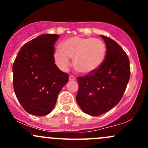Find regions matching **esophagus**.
Wrapping results in <instances>:
<instances>
[{"instance_id": "obj_1", "label": "esophagus", "mask_w": 148, "mask_h": 148, "mask_svg": "<svg viewBox=\"0 0 148 148\" xmlns=\"http://www.w3.org/2000/svg\"><path fill=\"white\" fill-rule=\"evenodd\" d=\"M69 81H74V80H76V77H74V76H69Z\"/></svg>"}]
</instances>
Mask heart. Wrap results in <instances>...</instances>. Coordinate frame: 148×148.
<instances>
[{"label": "heart", "instance_id": "1", "mask_svg": "<svg viewBox=\"0 0 148 148\" xmlns=\"http://www.w3.org/2000/svg\"><path fill=\"white\" fill-rule=\"evenodd\" d=\"M55 51L53 58L62 71H66L73 58L74 68L83 74L96 71L105 59L107 47L102 40L88 37L71 36L64 40Z\"/></svg>", "mask_w": 148, "mask_h": 148}]
</instances>
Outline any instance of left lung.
<instances>
[{
    "label": "left lung",
    "mask_w": 148,
    "mask_h": 148,
    "mask_svg": "<svg viewBox=\"0 0 148 148\" xmlns=\"http://www.w3.org/2000/svg\"><path fill=\"white\" fill-rule=\"evenodd\" d=\"M107 46L106 58L95 72L78 77L77 99L81 110L91 116H99L117 105L130 79L127 55L117 43L100 35Z\"/></svg>",
    "instance_id": "obj_1"
}]
</instances>
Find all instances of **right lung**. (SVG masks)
<instances>
[{"label": "right lung", "instance_id": "obj_1", "mask_svg": "<svg viewBox=\"0 0 148 148\" xmlns=\"http://www.w3.org/2000/svg\"><path fill=\"white\" fill-rule=\"evenodd\" d=\"M58 34H42L21 48L13 65V88L26 112L44 116L51 112L69 75L54 64Z\"/></svg>", "mask_w": 148, "mask_h": 148}]
</instances>
